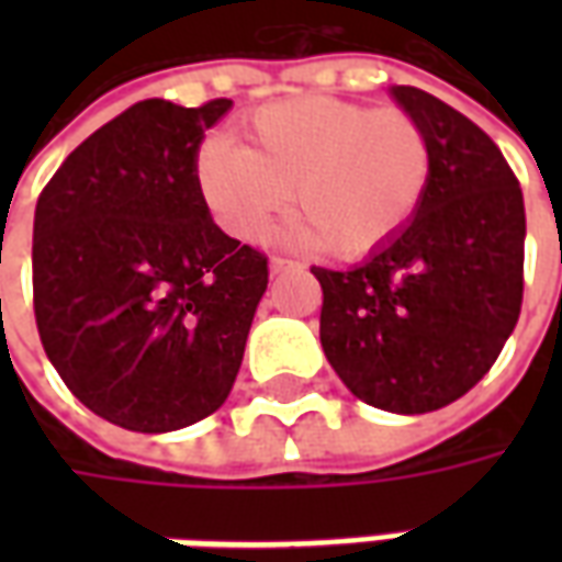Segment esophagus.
I'll return each mask as SVG.
<instances>
[{
	"instance_id": "obj_1",
	"label": "esophagus",
	"mask_w": 562,
	"mask_h": 562,
	"mask_svg": "<svg viewBox=\"0 0 562 562\" xmlns=\"http://www.w3.org/2000/svg\"><path fill=\"white\" fill-rule=\"evenodd\" d=\"M297 268H301V261H294V258H282V256L270 258V273H285V270H297Z\"/></svg>"
}]
</instances>
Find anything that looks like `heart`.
<instances>
[{"label":"heart","instance_id":"heart-1","mask_svg":"<svg viewBox=\"0 0 562 562\" xmlns=\"http://www.w3.org/2000/svg\"><path fill=\"white\" fill-rule=\"evenodd\" d=\"M244 147L207 138L195 153V186L225 232L265 240L292 198L294 234L337 258L389 246L422 207L434 153L403 108L306 95L258 108Z\"/></svg>","mask_w":562,"mask_h":562}]
</instances>
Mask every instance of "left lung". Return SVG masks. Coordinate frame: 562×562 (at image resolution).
Instances as JSON below:
<instances>
[{
    "label": "left lung",
    "mask_w": 562,
    "mask_h": 562,
    "mask_svg": "<svg viewBox=\"0 0 562 562\" xmlns=\"http://www.w3.org/2000/svg\"><path fill=\"white\" fill-rule=\"evenodd\" d=\"M391 95L430 138V186L364 265L313 268L318 337L358 401L422 415L463 397L518 325L527 216L518 177L472 120L415 87Z\"/></svg>",
    "instance_id": "1"
}]
</instances>
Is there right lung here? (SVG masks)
<instances>
[{
    "mask_svg": "<svg viewBox=\"0 0 562 562\" xmlns=\"http://www.w3.org/2000/svg\"><path fill=\"white\" fill-rule=\"evenodd\" d=\"M232 99H147L44 186L32 304L50 364L104 422L168 434L216 413L244 361L268 258L210 220L195 153Z\"/></svg>",
    "mask_w": 562,
    "mask_h": 562,
    "instance_id": "right-lung-1",
    "label": "right lung"
}]
</instances>
